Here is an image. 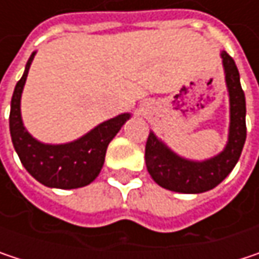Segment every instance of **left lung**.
<instances>
[{
  "instance_id": "obj_1",
  "label": "left lung",
  "mask_w": 259,
  "mask_h": 259,
  "mask_svg": "<svg viewBox=\"0 0 259 259\" xmlns=\"http://www.w3.org/2000/svg\"><path fill=\"white\" fill-rule=\"evenodd\" d=\"M221 57L230 96L228 142L218 156L198 162L179 156L154 132H150L145 145V165L151 179L163 189L179 193L211 190L227 179L240 159L246 141V99L234 60L225 51L221 52Z\"/></svg>"
}]
</instances>
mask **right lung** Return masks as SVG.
Returning a JSON list of instances; mask_svg holds the SVG:
<instances>
[{"label": "right lung", "mask_w": 259, "mask_h": 259, "mask_svg": "<svg viewBox=\"0 0 259 259\" xmlns=\"http://www.w3.org/2000/svg\"><path fill=\"white\" fill-rule=\"evenodd\" d=\"M34 55L35 52L31 54L12 97L10 135L13 147L26 171L38 183L55 189L83 187L100 174L109 142L132 115L129 112L120 114L67 144H43L37 141L25 129L21 115V97Z\"/></svg>", "instance_id": "add662e5"}]
</instances>
